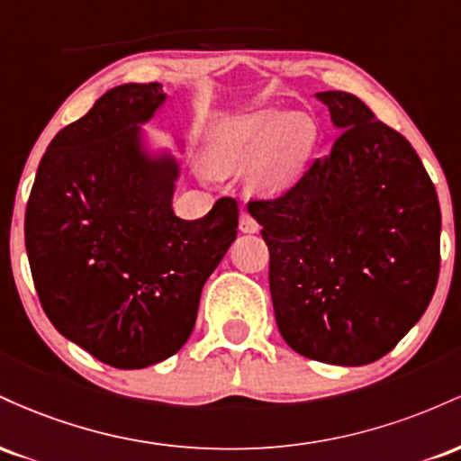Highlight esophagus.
I'll return each mask as SVG.
<instances>
[{
	"instance_id": "34e87169",
	"label": "esophagus",
	"mask_w": 461,
	"mask_h": 461,
	"mask_svg": "<svg viewBox=\"0 0 461 461\" xmlns=\"http://www.w3.org/2000/svg\"><path fill=\"white\" fill-rule=\"evenodd\" d=\"M240 231H245V234H253V231H258L256 219H253L247 210H242L240 212Z\"/></svg>"
}]
</instances>
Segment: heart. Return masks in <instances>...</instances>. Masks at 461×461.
Masks as SVG:
<instances>
[{
  "label": "heart",
  "mask_w": 461,
  "mask_h": 461,
  "mask_svg": "<svg viewBox=\"0 0 461 461\" xmlns=\"http://www.w3.org/2000/svg\"><path fill=\"white\" fill-rule=\"evenodd\" d=\"M314 139V121L305 113L258 110L225 116L208 130L203 167L212 176H230L247 167L249 193H282L301 176Z\"/></svg>",
  "instance_id": "heart-1"
}]
</instances>
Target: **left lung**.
Masks as SVG:
<instances>
[{
	"label": "left lung",
	"mask_w": 461,
	"mask_h": 461,
	"mask_svg": "<svg viewBox=\"0 0 461 461\" xmlns=\"http://www.w3.org/2000/svg\"><path fill=\"white\" fill-rule=\"evenodd\" d=\"M340 136L282 197L249 201L271 253L279 333L301 356L377 362L425 314L440 273L436 186L407 139L356 95L325 91Z\"/></svg>",
	"instance_id": "1"
}]
</instances>
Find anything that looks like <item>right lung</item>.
I'll list each match as a JSON object with an SVG mask.
<instances>
[{"label": "right lung", "instance_id": "right-lung-1", "mask_svg": "<svg viewBox=\"0 0 461 461\" xmlns=\"http://www.w3.org/2000/svg\"><path fill=\"white\" fill-rule=\"evenodd\" d=\"M167 102L162 84H121L47 147L25 208V249L47 319L114 368L176 356L201 288L236 240L238 203L203 219L173 212L176 158L151 156L140 125Z\"/></svg>", "mask_w": 461, "mask_h": 461}]
</instances>
